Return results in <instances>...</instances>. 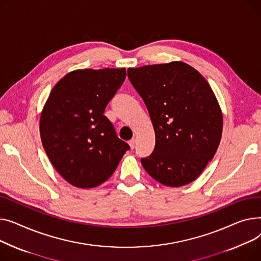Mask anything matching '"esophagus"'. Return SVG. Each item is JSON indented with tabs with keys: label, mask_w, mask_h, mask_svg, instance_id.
<instances>
[{
	"label": "esophagus",
	"mask_w": 261,
	"mask_h": 261,
	"mask_svg": "<svg viewBox=\"0 0 261 261\" xmlns=\"http://www.w3.org/2000/svg\"><path fill=\"white\" fill-rule=\"evenodd\" d=\"M128 144H129L130 148H134V147H135V144H136V140H135V139L129 140V141H128Z\"/></svg>",
	"instance_id": "1"
}]
</instances>
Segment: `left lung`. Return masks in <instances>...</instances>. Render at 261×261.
<instances>
[{
    "mask_svg": "<svg viewBox=\"0 0 261 261\" xmlns=\"http://www.w3.org/2000/svg\"><path fill=\"white\" fill-rule=\"evenodd\" d=\"M127 75L156 135L152 154L141 159L144 170L166 187L195 181L216 154L222 135V111L210 84L181 61L128 68Z\"/></svg>",
    "mask_w": 261,
    "mask_h": 261,
    "instance_id": "obj_1",
    "label": "left lung"
}]
</instances>
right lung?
<instances>
[{
  "label": "right lung",
  "mask_w": 261,
  "mask_h": 261,
  "mask_svg": "<svg viewBox=\"0 0 261 261\" xmlns=\"http://www.w3.org/2000/svg\"><path fill=\"white\" fill-rule=\"evenodd\" d=\"M125 78V68L75 69L54 86L44 104L43 147L57 172L73 187L102 185L129 149L103 115Z\"/></svg>",
  "instance_id": "obj_1"
}]
</instances>
